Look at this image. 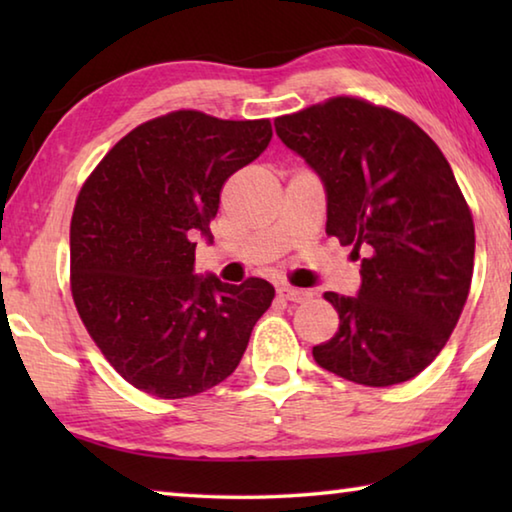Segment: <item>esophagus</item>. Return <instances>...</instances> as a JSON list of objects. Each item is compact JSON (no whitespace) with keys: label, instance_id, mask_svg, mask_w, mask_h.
Wrapping results in <instances>:
<instances>
[{"label":"esophagus","instance_id":"1","mask_svg":"<svg viewBox=\"0 0 512 512\" xmlns=\"http://www.w3.org/2000/svg\"><path fill=\"white\" fill-rule=\"evenodd\" d=\"M277 293H280L282 298L291 300V302H302V300H307V298H309V291H305V289H296V287H289V284H280V287H277Z\"/></svg>","mask_w":512,"mask_h":512}]
</instances>
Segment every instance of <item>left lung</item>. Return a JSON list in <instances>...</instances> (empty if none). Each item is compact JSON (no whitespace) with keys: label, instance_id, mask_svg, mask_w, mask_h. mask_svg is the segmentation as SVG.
<instances>
[{"label":"left lung","instance_id":"obj_1","mask_svg":"<svg viewBox=\"0 0 512 512\" xmlns=\"http://www.w3.org/2000/svg\"><path fill=\"white\" fill-rule=\"evenodd\" d=\"M275 133L323 183L327 235L361 257L357 296L325 293L341 325L314 361L375 388L420 375L458 323L474 266L472 214L443 151L411 119L352 97L277 117Z\"/></svg>","mask_w":512,"mask_h":512}]
</instances>
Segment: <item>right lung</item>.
<instances>
[{"instance_id":"obj_1","label":"right lung","mask_w":512,"mask_h":512,"mask_svg":"<svg viewBox=\"0 0 512 512\" xmlns=\"http://www.w3.org/2000/svg\"><path fill=\"white\" fill-rule=\"evenodd\" d=\"M268 119L225 121L178 110L112 146L76 198L69 228L72 296L103 357L140 391L180 400L239 366L275 289L194 273L201 235L232 173L266 151Z\"/></svg>"}]
</instances>
